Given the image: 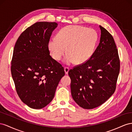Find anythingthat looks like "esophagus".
<instances>
[{
    "instance_id": "34e87169",
    "label": "esophagus",
    "mask_w": 132,
    "mask_h": 132,
    "mask_svg": "<svg viewBox=\"0 0 132 132\" xmlns=\"http://www.w3.org/2000/svg\"><path fill=\"white\" fill-rule=\"evenodd\" d=\"M69 67H65V68H64V70H65V72L66 74H68V72L69 71Z\"/></svg>"
}]
</instances>
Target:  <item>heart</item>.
Returning <instances> with one entry per match:
<instances>
[{"label": "heart", "mask_w": 132, "mask_h": 132, "mask_svg": "<svg viewBox=\"0 0 132 132\" xmlns=\"http://www.w3.org/2000/svg\"><path fill=\"white\" fill-rule=\"evenodd\" d=\"M98 40V35L95 30L80 25H69L60 30L57 37L48 41V47L52 57L57 61L67 52L64 62L70 65L76 62L80 65L92 57Z\"/></svg>", "instance_id": "1"}]
</instances>
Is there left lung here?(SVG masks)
Returning <instances> with one entry per match:
<instances>
[{
    "label": "left lung",
    "instance_id": "left-lung-1",
    "mask_svg": "<svg viewBox=\"0 0 132 132\" xmlns=\"http://www.w3.org/2000/svg\"><path fill=\"white\" fill-rule=\"evenodd\" d=\"M98 46L88 61L69 71L73 100L84 109L104 103L114 93L120 70V61L113 37L100 25Z\"/></svg>",
    "mask_w": 132,
    "mask_h": 132
}]
</instances>
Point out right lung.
<instances>
[{
    "mask_svg": "<svg viewBox=\"0 0 132 132\" xmlns=\"http://www.w3.org/2000/svg\"><path fill=\"white\" fill-rule=\"evenodd\" d=\"M55 22H37L22 32L15 45L11 72L20 100L33 109L46 106L65 75L48 47Z\"/></svg>",
    "mask_w": 132,
    "mask_h": 132,
    "instance_id": "1",
    "label": "right lung"
}]
</instances>
